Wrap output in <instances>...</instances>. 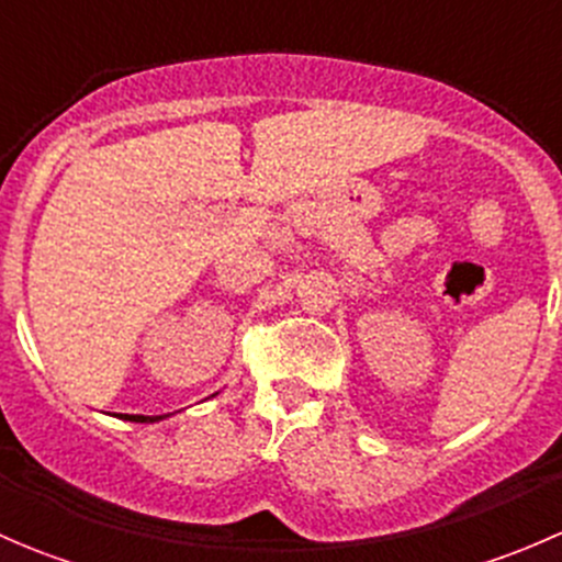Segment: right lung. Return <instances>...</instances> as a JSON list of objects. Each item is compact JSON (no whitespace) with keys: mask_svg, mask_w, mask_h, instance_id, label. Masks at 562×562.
<instances>
[{"mask_svg":"<svg viewBox=\"0 0 562 562\" xmlns=\"http://www.w3.org/2000/svg\"><path fill=\"white\" fill-rule=\"evenodd\" d=\"M124 422H138V424H155V422H162V418H168V416H127V413H124Z\"/></svg>","mask_w":562,"mask_h":562,"instance_id":"obj_1","label":"right lung"}]
</instances>
